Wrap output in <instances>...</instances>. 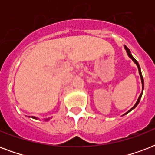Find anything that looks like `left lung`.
<instances>
[{"mask_svg":"<svg viewBox=\"0 0 155 155\" xmlns=\"http://www.w3.org/2000/svg\"><path fill=\"white\" fill-rule=\"evenodd\" d=\"M124 48H125V51H126V53H127V54H128V55H129V57H130V58H131V59H132L133 61H134V63L135 64H136V65H137V68H138V71H139L140 77H141V80H142V93H141V94H140V96H139V97H138V99H137V102H136V104H135L134 106V107H133L132 108H130V110L128 111L127 113H125V114H124V115H125V114H127L128 113H130V111H132L133 109H134V108H136V107H137V104H139L140 100H141V98H142V92H143V89H144V80H143V77H142V71H141V68H140V66H139V64H138V63H137V61L136 60V59H135V58H134V57H133V55H132V54H131V52H130V49H129V48H128V47H126V46H125V45H124ZM124 115H123V116H124Z\"/></svg>","mask_w":155,"mask_h":155,"instance_id":"obj_1","label":"left lung"}]
</instances>
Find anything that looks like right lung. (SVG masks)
I'll return each instance as SVG.
<instances>
[{
	"instance_id": "obj_1",
	"label": "right lung",
	"mask_w": 155,
	"mask_h": 155,
	"mask_svg": "<svg viewBox=\"0 0 155 155\" xmlns=\"http://www.w3.org/2000/svg\"><path fill=\"white\" fill-rule=\"evenodd\" d=\"M32 118H34V119H38V118H37L36 117H31ZM50 118H46V119H44L45 121H47V120H49Z\"/></svg>"
}]
</instances>
